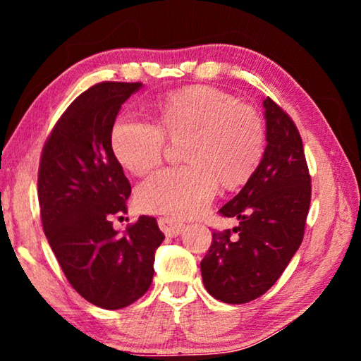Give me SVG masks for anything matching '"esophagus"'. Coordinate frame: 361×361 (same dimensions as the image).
<instances>
[{
  "instance_id": "34e87169",
  "label": "esophagus",
  "mask_w": 361,
  "mask_h": 361,
  "mask_svg": "<svg viewBox=\"0 0 361 361\" xmlns=\"http://www.w3.org/2000/svg\"><path fill=\"white\" fill-rule=\"evenodd\" d=\"M159 228L162 229V232L169 237H176L180 235L183 231H185V224L176 221L173 218H169V216H164V218H159Z\"/></svg>"
}]
</instances>
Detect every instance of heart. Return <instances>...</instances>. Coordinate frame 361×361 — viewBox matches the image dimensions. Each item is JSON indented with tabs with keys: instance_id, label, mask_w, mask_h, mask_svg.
<instances>
[{
	"instance_id": "obj_1",
	"label": "heart",
	"mask_w": 361,
	"mask_h": 361,
	"mask_svg": "<svg viewBox=\"0 0 361 361\" xmlns=\"http://www.w3.org/2000/svg\"><path fill=\"white\" fill-rule=\"evenodd\" d=\"M157 118L170 138H186L188 166L161 170L138 188L137 204L148 213L180 219L202 215L219 183L224 189L243 186L264 156L259 113L224 90L209 85L178 90L157 103ZM161 131L152 122L121 116L109 135L114 157L133 175L149 173L164 157Z\"/></svg>"
}]
</instances>
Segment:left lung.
<instances>
[{"instance_id": "left-lung-1", "label": "left lung", "mask_w": 361, "mask_h": 361, "mask_svg": "<svg viewBox=\"0 0 361 361\" xmlns=\"http://www.w3.org/2000/svg\"><path fill=\"white\" fill-rule=\"evenodd\" d=\"M266 149L240 192L219 209L239 226L212 232L200 262L205 290L218 301L245 304L282 276L302 242L310 175L295 122L269 97L262 100Z\"/></svg>"}]
</instances>
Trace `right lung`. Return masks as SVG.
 Instances as JSON below:
<instances>
[{
	"label": "right lung",
	"mask_w": 361,
	"mask_h": 361,
	"mask_svg": "<svg viewBox=\"0 0 361 361\" xmlns=\"http://www.w3.org/2000/svg\"><path fill=\"white\" fill-rule=\"evenodd\" d=\"M142 82H100L66 108L42 148L38 199L44 234L73 288L97 307L135 302L154 277L166 239L156 218L140 216L124 235L111 216L127 213L130 183L109 135L121 106Z\"/></svg>",
	"instance_id": "obj_1"
}]
</instances>
